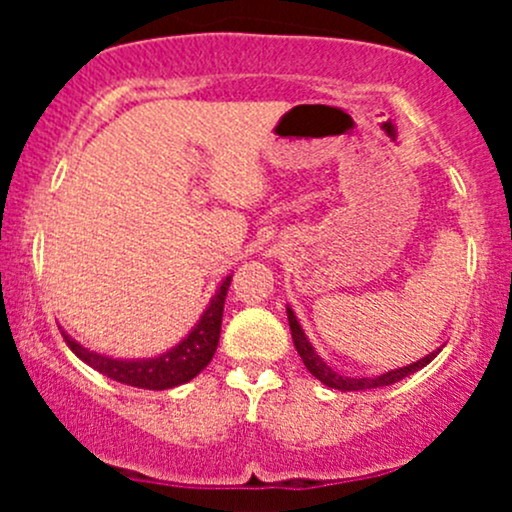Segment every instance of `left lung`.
<instances>
[{
    "label": "left lung",
    "instance_id": "obj_1",
    "mask_svg": "<svg viewBox=\"0 0 512 512\" xmlns=\"http://www.w3.org/2000/svg\"><path fill=\"white\" fill-rule=\"evenodd\" d=\"M286 315H289V327H291V337H293V346H296L298 356L303 358L305 368L310 370V373L315 375L317 380H320L322 385L332 387V390H342V392H361V390H373V387H385V385H392V383H399L402 378H407V375L416 373V370H421L428 363L433 361L440 354V349L431 351V354L419 358V361L409 363V366H402V368H392V370H385V373L380 375H373V378H351V375H342L337 373V370H332L330 366L325 363V358L315 351V346L310 344V339L305 337L301 322H298L296 313L291 310V305H286Z\"/></svg>",
    "mask_w": 512,
    "mask_h": 512
}]
</instances>
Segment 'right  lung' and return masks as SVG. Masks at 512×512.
<instances>
[{
  "mask_svg": "<svg viewBox=\"0 0 512 512\" xmlns=\"http://www.w3.org/2000/svg\"><path fill=\"white\" fill-rule=\"evenodd\" d=\"M233 276H226L219 289L204 310L197 325L180 339L178 344L170 346L168 351L154 358H115L91 351L88 346L79 344L67 332H62L64 342L74 351L81 361L88 363L98 373L108 375L115 383L139 387V390H170L190 383L195 375L202 373L209 366V361L216 354L221 337V320H223V303H226L228 286Z\"/></svg>",
  "mask_w": 512,
  "mask_h": 512,
  "instance_id": "1",
  "label": "right lung"
}]
</instances>
